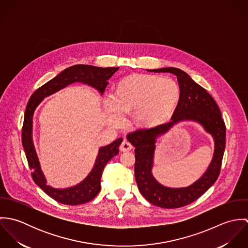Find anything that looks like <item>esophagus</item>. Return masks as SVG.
Returning <instances> with one entry per match:
<instances>
[{
	"label": "esophagus",
	"instance_id": "34e87169",
	"mask_svg": "<svg viewBox=\"0 0 248 248\" xmlns=\"http://www.w3.org/2000/svg\"><path fill=\"white\" fill-rule=\"evenodd\" d=\"M120 151L121 152H127V151H131L133 149V145L130 143V142L127 141V140H124V141L121 143L120 147H119Z\"/></svg>",
	"mask_w": 248,
	"mask_h": 248
}]
</instances>
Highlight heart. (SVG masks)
Instances as JSON below:
<instances>
[{
  "label": "heart",
  "instance_id": "1",
  "mask_svg": "<svg viewBox=\"0 0 248 248\" xmlns=\"http://www.w3.org/2000/svg\"><path fill=\"white\" fill-rule=\"evenodd\" d=\"M179 97V87L169 77L132 74L118 83L114 95H107L104 107L112 124L123 121L124 111L134 110L137 125L154 127L172 115Z\"/></svg>",
  "mask_w": 248,
  "mask_h": 248
}]
</instances>
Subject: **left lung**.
Returning <instances> with one entry per match:
<instances>
[{
    "mask_svg": "<svg viewBox=\"0 0 248 248\" xmlns=\"http://www.w3.org/2000/svg\"><path fill=\"white\" fill-rule=\"evenodd\" d=\"M150 72H170L177 76L180 97L169 122L148 129H140L127 136L135 149V176L142 196L161 208H179L203 195L219 175L225 148V125L219 108L205 89L197 84L185 71L177 68L148 70ZM183 121L199 123L214 140L213 160L205 174L187 187L172 188L160 185L152 176L156 140L174 124Z\"/></svg>",
    "mask_w": 248,
    "mask_h": 248,
    "instance_id": "left-lung-1",
    "label": "left lung"
}]
</instances>
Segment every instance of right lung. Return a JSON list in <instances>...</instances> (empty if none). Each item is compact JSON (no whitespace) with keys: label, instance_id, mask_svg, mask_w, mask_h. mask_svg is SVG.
<instances>
[{"label":"right lung","instance_id":"1","mask_svg":"<svg viewBox=\"0 0 248 248\" xmlns=\"http://www.w3.org/2000/svg\"><path fill=\"white\" fill-rule=\"evenodd\" d=\"M118 70L119 68H100L91 65L71 66L40 87L29 100L25 111L22 143L29 166L31 170V177L36 184L46 195L60 203L68 205L83 204L91 202L97 196L101 189L100 180L104 167L113 156L118 154V147L123 141V139H118L107 146L99 148L93 168L81 182L64 189L53 188L46 184V179L42 172L32 139L33 114L36 108L46 97L77 82L95 89L102 95L108 84V80Z\"/></svg>","mask_w":248,"mask_h":248}]
</instances>
